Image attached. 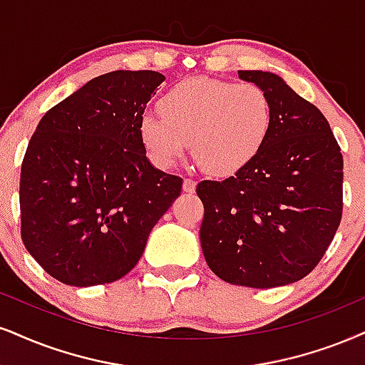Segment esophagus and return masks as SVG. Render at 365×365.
<instances>
[{"instance_id":"1","label":"esophagus","mask_w":365,"mask_h":365,"mask_svg":"<svg viewBox=\"0 0 365 365\" xmlns=\"http://www.w3.org/2000/svg\"><path fill=\"white\" fill-rule=\"evenodd\" d=\"M182 190L186 192H190V195H191V192H195L196 191V181H195V179H191V178L184 179Z\"/></svg>"}]
</instances>
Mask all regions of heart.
Wrapping results in <instances>:
<instances>
[{
    "instance_id": "b5f03b06",
    "label": "heart",
    "mask_w": 365,
    "mask_h": 365,
    "mask_svg": "<svg viewBox=\"0 0 365 365\" xmlns=\"http://www.w3.org/2000/svg\"><path fill=\"white\" fill-rule=\"evenodd\" d=\"M159 113L145 111L138 132L159 168H170L186 152L206 173L232 175L255 159L267 140L274 110L269 94L254 83L195 78L169 89Z\"/></svg>"
}]
</instances>
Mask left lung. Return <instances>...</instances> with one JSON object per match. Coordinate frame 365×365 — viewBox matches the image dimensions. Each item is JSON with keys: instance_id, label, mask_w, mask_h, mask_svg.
Returning <instances> with one entry per match:
<instances>
[{"instance_id": "1", "label": "left lung", "mask_w": 365, "mask_h": 365, "mask_svg": "<svg viewBox=\"0 0 365 365\" xmlns=\"http://www.w3.org/2000/svg\"><path fill=\"white\" fill-rule=\"evenodd\" d=\"M272 101L264 147L225 181H201L206 264L230 284L286 286L317 267L341 220L344 159L320 110L279 76L238 71Z\"/></svg>"}]
</instances>
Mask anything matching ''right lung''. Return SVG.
Instances as JSON below:
<instances>
[{
    "mask_svg": "<svg viewBox=\"0 0 365 365\" xmlns=\"http://www.w3.org/2000/svg\"><path fill=\"white\" fill-rule=\"evenodd\" d=\"M155 71L98 76L38 121L20 174L21 240L67 286L118 281L181 195L182 179L147 159L138 125Z\"/></svg>",
    "mask_w": 365,
    "mask_h": 365,
    "instance_id": "1",
    "label": "right lung"
}]
</instances>
